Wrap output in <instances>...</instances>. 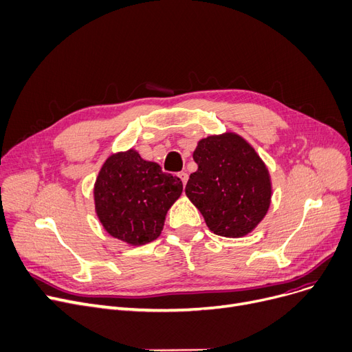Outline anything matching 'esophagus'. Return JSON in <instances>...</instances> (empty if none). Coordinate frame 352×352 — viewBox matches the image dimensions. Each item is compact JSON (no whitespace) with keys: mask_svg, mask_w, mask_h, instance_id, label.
<instances>
[{"mask_svg":"<svg viewBox=\"0 0 352 352\" xmlns=\"http://www.w3.org/2000/svg\"><path fill=\"white\" fill-rule=\"evenodd\" d=\"M179 177H180V180L183 182V185H186L188 179H189V175H188L186 172H180V173H179Z\"/></svg>","mask_w":352,"mask_h":352,"instance_id":"1","label":"esophagus"}]
</instances>
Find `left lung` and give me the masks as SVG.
Returning <instances> with one entry per match:
<instances>
[{
  "mask_svg": "<svg viewBox=\"0 0 352 352\" xmlns=\"http://www.w3.org/2000/svg\"><path fill=\"white\" fill-rule=\"evenodd\" d=\"M197 170L186 196L214 235L242 238L252 232L271 206L272 182L256 150L238 133L225 131L197 142Z\"/></svg>",
  "mask_w": 352,
  "mask_h": 352,
  "instance_id": "obj_1",
  "label": "left lung"
}]
</instances>
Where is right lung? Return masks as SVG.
Instances as JSON below:
<instances>
[{
  "label": "right lung",
  "instance_id": "1",
  "mask_svg": "<svg viewBox=\"0 0 352 352\" xmlns=\"http://www.w3.org/2000/svg\"><path fill=\"white\" fill-rule=\"evenodd\" d=\"M182 190L177 176L129 148L104 160L94 182V209L110 236L142 246L160 236L167 210Z\"/></svg>",
  "mask_w": 352,
  "mask_h": 352
}]
</instances>
